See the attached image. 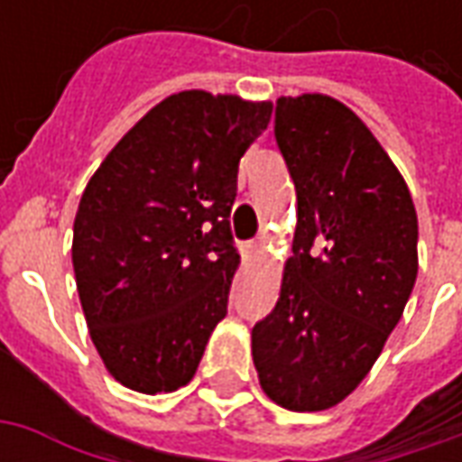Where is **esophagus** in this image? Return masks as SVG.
Returning <instances> with one entry per match:
<instances>
[{"label":"esophagus","mask_w":462,"mask_h":462,"mask_svg":"<svg viewBox=\"0 0 462 462\" xmlns=\"http://www.w3.org/2000/svg\"><path fill=\"white\" fill-rule=\"evenodd\" d=\"M242 254H245V260H254L260 254V242H245L242 245Z\"/></svg>","instance_id":"obj_1"}]
</instances>
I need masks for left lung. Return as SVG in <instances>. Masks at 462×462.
Wrapping results in <instances>:
<instances>
[{"label":"left lung","mask_w":462,"mask_h":462,"mask_svg":"<svg viewBox=\"0 0 462 462\" xmlns=\"http://www.w3.org/2000/svg\"><path fill=\"white\" fill-rule=\"evenodd\" d=\"M274 138L297 190L277 307L252 329L260 386L287 411H327L366 378L418 274V217L388 152L351 108L282 96Z\"/></svg>","instance_id":"left-lung-1"}]
</instances>
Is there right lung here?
<instances>
[{
	"label": "right lung",
	"instance_id": "right-lung-1",
	"mask_svg": "<svg viewBox=\"0 0 462 462\" xmlns=\"http://www.w3.org/2000/svg\"><path fill=\"white\" fill-rule=\"evenodd\" d=\"M270 118V101L172 94L86 185L76 290L98 356L125 388L155 396L195 376L240 264L230 232L240 158Z\"/></svg>",
	"mask_w": 462,
	"mask_h": 462
}]
</instances>
